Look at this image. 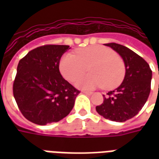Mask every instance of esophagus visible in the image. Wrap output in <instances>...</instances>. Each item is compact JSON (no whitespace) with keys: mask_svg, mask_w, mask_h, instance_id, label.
I'll return each mask as SVG.
<instances>
[{"mask_svg":"<svg viewBox=\"0 0 159 159\" xmlns=\"http://www.w3.org/2000/svg\"><path fill=\"white\" fill-rule=\"evenodd\" d=\"M83 93H85L87 95H90L92 93V92H89V91H83Z\"/></svg>","mask_w":159,"mask_h":159,"instance_id":"1","label":"esophagus"}]
</instances>
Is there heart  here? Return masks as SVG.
Returning a JSON list of instances; mask_svg holds the SVG:
<instances>
[{"mask_svg": "<svg viewBox=\"0 0 159 159\" xmlns=\"http://www.w3.org/2000/svg\"><path fill=\"white\" fill-rule=\"evenodd\" d=\"M89 70L90 74L80 78L77 88L91 90L103 86L113 89L123 82L125 76L123 60L113 50L104 46H89L77 49L76 55L66 53L59 62V70L67 81L74 83Z\"/></svg>", "mask_w": 159, "mask_h": 159, "instance_id": "1", "label": "heart"}]
</instances>
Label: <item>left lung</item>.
I'll list each match as a JSON object with an SVG mask.
<instances>
[{"instance_id": "obj_1", "label": "left lung", "mask_w": 159, "mask_h": 159, "mask_svg": "<svg viewBox=\"0 0 159 159\" xmlns=\"http://www.w3.org/2000/svg\"><path fill=\"white\" fill-rule=\"evenodd\" d=\"M119 54L125 65L123 83L104 97L103 103L97 106L100 116L115 122H125L134 117L147 102L151 91L152 70L140 56L117 43H107Z\"/></svg>"}]
</instances>
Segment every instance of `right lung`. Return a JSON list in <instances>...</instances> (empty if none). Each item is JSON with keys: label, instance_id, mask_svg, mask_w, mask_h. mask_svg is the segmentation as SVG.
<instances>
[{"label": "right lung", "instance_id": "1", "mask_svg": "<svg viewBox=\"0 0 159 159\" xmlns=\"http://www.w3.org/2000/svg\"><path fill=\"white\" fill-rule=\"evenodd\" d=\"M67 45H45L20 59L13 82V96L26 119L46 125L59 122L72 110L80 93L59 72Z\"/></svg>", "mask_w": 159, "mask_h": 159}]
</instances>
